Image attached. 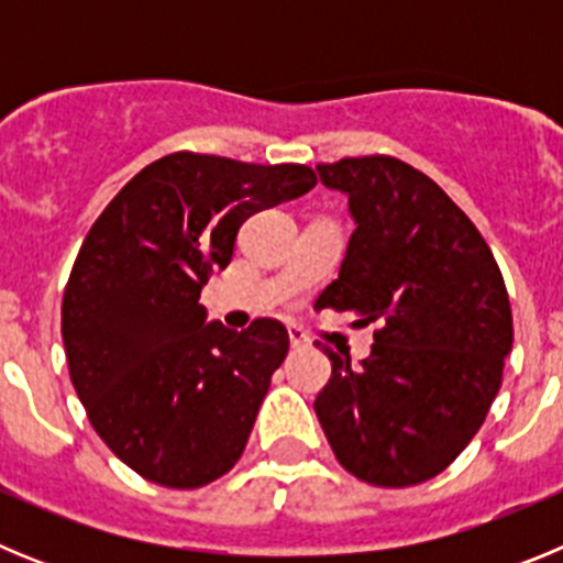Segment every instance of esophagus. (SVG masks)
Instances as JSON below:
<instances>
[{
	"label": "esophagus",
	"mask_w": 563,
	"mask_h": 563,
	"mask_svg": "<svg viewBox=\"0 0 563 563\" xmlns=\"http://www.w3.org/2000/svg\"><path fill=\"white\" fill-rule=\"evenodd\" d=\"M287 332H290V346H292V350H307V346H310V335H307V332L301 330V327L290 324V327H287Z\"/></svg>",
	"instance_id": "1"
}]
</instances>
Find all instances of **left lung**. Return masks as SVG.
Masks as SVG:
<instances>
[{
  "mask_svg": "<svg viewBox=\"0 0 563 563\" xmlns=\"http://www.w3.org/2000/svg\"><path fill=\"white\" fill-rule=\"evenodd\" d=\"M346 194L355 231L318 310L377 324L369 357L324 350L316 415L338 462L380 487L442 474L474 440L514 350L505 278L476 225L431 177L397 157L316 166Z\"/></svg>",
  "mask_w": 563,
  "mask_h": 563,
  "instance_id": "1",
  "label": "left lung"
}]
</instances>
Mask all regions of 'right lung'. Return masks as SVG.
Masks as SVG:
<instances>
[{"instance_id": "right-lung-1", "label": "right lung", "mask_w": 563, "mask_h": 563, "mask_svg": "<svg viewBox=\"0 0 563 563\" xmlns=\"http://www.w3.org/2000/svg\"><path fill=\"white\" fill-rule=\"evenodd\" d=\"M316 172L177 152L134 174L89 228L62 301L69 380L112 454L148 482L202 487L242 456L290 338L276 318L208 324L200 292L262 208Z\"/></svg>"}]
</instances>
